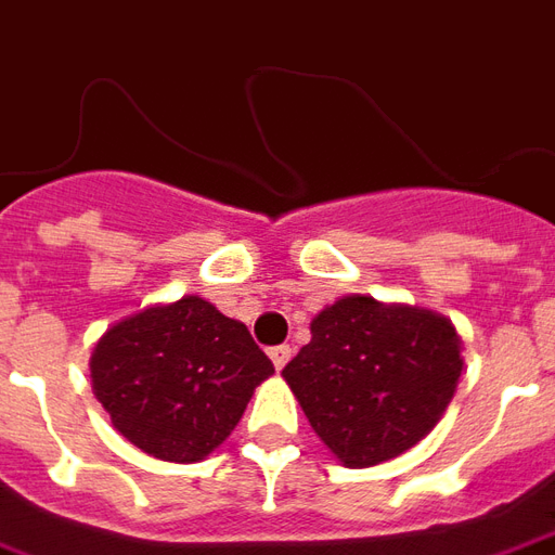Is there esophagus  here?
<instances>
[{
    "label": "esophagus",
    "mask_w": 555,
    "mask_h": 555,
    "mask_svg": "<svg viewBox=\"0 0 555 555\" xmlns=\"http://www.w3.org/2000/svg\"><path fill=\"white\" fill-rule=\"evenodd\" d=\"M291 344H279V347H270V359H273V364H276V371H282L285 364L291 361Z\"/></svg>",
    "instance_id": "34e87169"
}]
</instances>
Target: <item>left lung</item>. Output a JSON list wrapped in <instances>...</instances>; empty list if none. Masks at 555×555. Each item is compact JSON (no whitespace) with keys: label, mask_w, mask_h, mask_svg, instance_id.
Segmentation results:
<instances>
[{"label":"left lung","mask_w":555,"mask_h":555,"mask_svg":"<svg viewBox=\"0 0 555 555\" xmlns=\"http://www.w3.org/2000/svg\"><path fill=\"white\" fill-rule=\"evenodd\" d=\"M311 429L347 467H371L429 435L462 376V340L441 314L344 297L311 320L282 371Z\"/></svg>","instance_id":"1"}]
</instances>
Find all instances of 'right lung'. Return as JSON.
Masks as SVG:
<instances>
[{"instance_id":"1","label":"right lung","mask_w":555,"mask_h":555,"mask_svg":"<svg viewBox=\"0 0 555 555\" xmlns=\"http://www.w3.org/2000/svg\"><path fill=\"white\" fill-rule=\"evenodd\" d=\"M270 373L244 323L199 297L120 320L90 356L114 429L164 462H199L223 444Z\"/></svg>"}]
</instances>
